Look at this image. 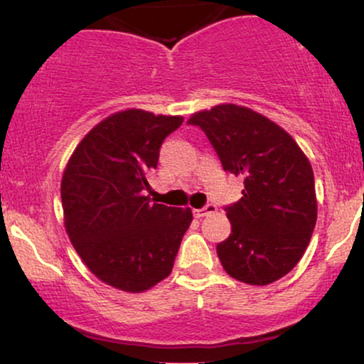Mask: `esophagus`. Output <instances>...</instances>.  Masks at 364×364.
<instances>
[{
  "mask_svg": "<svg viewBox=\"0 0 364 364\" xmlns=\"http://www.w3.org/2000/svg\"><path fill=\"white\" fill-rule=\"evenodd\" d=\"M215 210H217V207L214 205V203H207V205L203 208H196V210H193V215L196 217V219H202V217L214 214Z\"/></svg>",
  "mask_w": 364,
  "mask_h": 364,
  "instance_id": "esophagus-1",
  "label": "esophagus"
}]
</instances>
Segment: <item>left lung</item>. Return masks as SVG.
Returning <instances> with one entry per match:
<instances>
[{
  "mask_svg": "<svg viewBox=\"0 0 364 364\" xmlns=\"http://www.w3.org/2000/svg\"><path fill=\"white\" fill-rule=\"evenodd\" d=\"M200 127L224 171L245 178L243 196L225 207L231 235L217 245L224 270L265 286L301 260L316 224L310 161L287 132L248 107L220 104L188 119Z\"/></svg>",
  "mask_w": 364,
  "mask_h": 364,
  "instance_id": "left-lung-1",
  "label": "left lung"
}]
</instances>
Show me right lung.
<instances>
[{
    "instance_id": "obj_1",
    "label": "right lung",
    "mask_w": 364,
    "mask_h": 364,
    "mask_svg": "<svg viewBox=\"0 0 364 364\" xmlns=\"http://www.w3.org/2000/svg\"><path fill=\"white\" fill-rule=\"evenodd\" d=\"M181 116L141 109L111 114L75 149L61 179L65 228L95 277L116 289L147 291L171 274L190 208L152 203L147 176Z\"/></svg>"
}]
</instances>
